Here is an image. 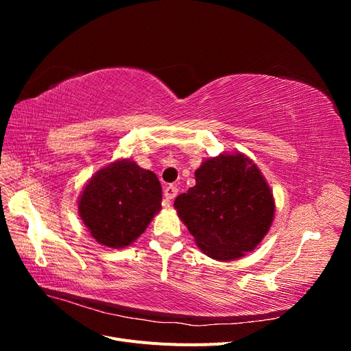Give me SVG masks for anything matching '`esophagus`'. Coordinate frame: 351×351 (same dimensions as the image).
<instances>
[{"label": "esophagus", "mask_w": 351, "mask_h": 351, "mask_svg": "<svg viewBox=\"0 0 351 351\" xmlns=\"http://www.w3.org/2000/svg\"><path fill=\"white\" fill-rule=\"evenodd\" d=\"M178 193V189L174 186V184H168L165 189H164V196L167 200H171L177 196Z\"/></svg>", "instance_id": "34e87169"}]
</instances>
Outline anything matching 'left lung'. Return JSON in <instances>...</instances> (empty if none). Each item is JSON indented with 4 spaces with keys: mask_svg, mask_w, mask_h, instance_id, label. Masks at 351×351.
Instances as JSON below:
<instances>
[{
    "mask_svg": "<svg viewBox=\"0 0 351 351\" xmlns=\"http://www.w3.org/2000/svg\"><path fill=\"white\" fill-rule=\"evenodd\" d=\"M195 176L196 184L176 197L174 208L200 250L217 261L252 252L275 212L259 168L243 154H222L202 162Z\"/></svg>",
    "mask_w": 351,
    "mask_h": 351,
    "instance_id": "1",
    "label": "left lung"
}]
</instances>
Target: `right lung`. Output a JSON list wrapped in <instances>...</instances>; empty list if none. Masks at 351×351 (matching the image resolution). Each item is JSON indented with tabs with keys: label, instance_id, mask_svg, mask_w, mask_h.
Masks as SVG:
<instances>
[{
	"label": "right lung",
	"instance_id": "obj_1",
	"mask_svg": "<svg viewBox=\"0 0 351 351\" xmlns=\"http://www.w3.org/2000/svg\"><path fill=\"white\" fill-rule=\"evenodd\" d=\"M158 177L130 159L95 174L79 199V215L90 236L107 247L129 246L161 209Z\"/></svg>",
	"mask_w": 351,
	"mask_h": 351
}]
</instances>
